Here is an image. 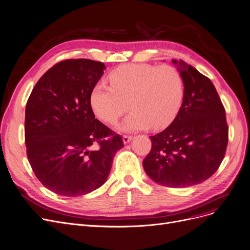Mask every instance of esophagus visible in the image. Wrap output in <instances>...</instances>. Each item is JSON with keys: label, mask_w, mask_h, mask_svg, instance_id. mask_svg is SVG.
Returning a JSON list of instances; mask_svg holds the SVG:
<instances>
[{"label": "esophagus", "mask_w": 250, "mask_h": 250, "mask_svg": "<svg viewBox=\"0 0 250 250\" xmlns=\"http://www.w3.org/2000/svg\"><path fill=\"white\" fill-rule=\"evenodd\" d=\"M132 138H133V137L130 136V135H124V136H123V142H124L125 145H127L129 141L132 140Z\"/></svg>", "instance_id": "34e87169"}]
</instances>
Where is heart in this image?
Returning <instances> with one entry per match:
<instances>
[{"label":"heart","instance_id":"heart-1","mask_svg":"<svg viewBox=\"0 0 250 250\" xmlns=\"http://www.w3.org/2000/svg\"><path fill=\"white\" fill-rule=\"evenodd\" d=\"M110 83L101 81L93 86L90 106L102 121L115 124L129 103L133 111L119 126L124 132L168 127L184 102V79L172 66L124 65L110 74Z\"/></svg>","mask_w":250,"mask_h":250}]
</instances>
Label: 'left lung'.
Instances as JSON below:
<instances>
[{"label":"left lung","instance_id":"obj_1","mask_svg":"<svg viewBox=\"0 0 250 250\" xmlns=\"http://www.w3.org/2000/svg\"><path fill=\"white\" fill-rule=\"evenodd\" d=\"M185 83L180 112L164 131L149 136L144 169L156 183L189 187L213 175L228 145L226 113L212 82L183 61L172 60Z\"/></svg>","mask_w":250,"mask_h":250}]
</instances>
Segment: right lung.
I'll list each match as a JSON object with an SVG mask.
<instances>
[{
  "mask_svg": "<svg viewBox=\"0 0 250 250\" xmlns=\"http://www.w3.org/2000/svg\"><path fill=\"white\" fill-rule=\"evenodd\" d=\"M104 69L88 59L62 61L41 77L28 99L27 158L42 184L59 195L76 197L100 188L115 153L124 146L122 137L94 118L90 106L91 89ZM94 144L99 148L93 150Z\"/></svg>",
  "mask_w": 250,
  "mask_h": 250,
  "instance_id": "obj_1",
  "label": "right lung"
}]
</instances>
